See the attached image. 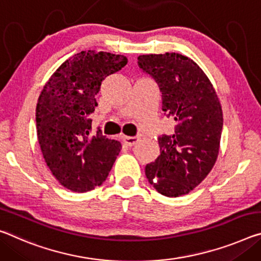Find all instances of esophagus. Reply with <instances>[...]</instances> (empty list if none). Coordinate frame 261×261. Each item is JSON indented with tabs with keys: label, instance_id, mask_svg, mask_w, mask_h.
Instances as JSON below:
<instances>
[{
	"label": "esophagus",
	"instance_id": "34e87169",
	"mask_svg": "<svg viewBox=\"0 0 261 261\" xmlns=\"http://www.w3.org/2000/svg\"><path fill=\"white\" fill-rule=\"evenodd\" d=\"M138 140H139L138 137H127V136H125V137L123 138L124 144H125V145H127V146H134V145H136Z\"/></svg>",
	"mask_w": 261,
	"mask_h": 261
}]
</instances>
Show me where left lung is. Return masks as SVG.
<instances>
[{"label": "left lung", "instance_id": "left-lung-1", "mask_svg": "<svg viewBox=\"0 0 261 261\" xmlns=\"http://www.w3.org/2000/svg\"><path fill=\"white\" fill-rule=\"evenodd\" d=\"M138 65L154 79L174 134L158 138L160 154L145 174L167 197L186 195L212 171L220 152L223 113L216 90L200 66L180 53L143 55Z\"/></svg>", "mask_w": 261, "mask_h": 261}]
</instances>
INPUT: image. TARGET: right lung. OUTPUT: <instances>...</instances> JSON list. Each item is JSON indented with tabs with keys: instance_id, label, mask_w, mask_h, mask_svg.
<instances>
[{
	"instance_id": "right-lung-1",
	"label": "right lung",
	"mask_w": 261,
	"mask_h": 261,
	"mask_svg": "<svg viewBox=\"0 0 261 261\" xmlns=\"http://www.w3.org/2000/svg\"><path fill=\"white\" fill-rule=\"evenodd\" d=\"M126 64L121 55L82 51L58 67L39 95L36 125L41 153L53 176L72 192L101 186L121 152V143L101 130L90 134L89 116L102 81Z\"/></svg>"
}]
</instances>
